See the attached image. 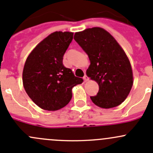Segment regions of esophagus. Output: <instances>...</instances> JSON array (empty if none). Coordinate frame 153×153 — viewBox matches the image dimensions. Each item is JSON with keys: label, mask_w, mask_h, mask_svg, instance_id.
<instances>
[{"label": "esophagus", "mask_w": 153, "mask_h": 153, "mask_svg": "<svg viewBox=\"0 0 153 153\" xmlns=\"http://www.w3.org/2000/svg\"><path fill=\"white\" fill-rule=\"evenodd\" d=\"M83 79L84 80V81H89V78H88L87 75H84V78H83Z\"/></svg>", "instance_id": "obj_1"}]
</instances>
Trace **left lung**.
Returning <instances> with one entry per match:
<instances>
[{"label": "left lung", "instance_id": "1", "mask_svg": "<svg viewBox=\"0 0 153 153\" xmlns=\"http://www.w3.org/2000/svg\"><path fill=\"white\" fill-rule=\"evenodd\" d=\"M74 39L89 56L90 65L86 75L99 86L97 95L90 97L92 102L105 109L120 105L133 84L132 67L124 51L107 31L100 27L76 32Z\"/></svg>", "mask_w": 153, "mask_h": 153}]
</instances>
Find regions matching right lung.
<instances>
[{
	"label": "right lung",
	"mask_w": 153,
	"mask_h": 153,
	"mask_svg": "<svg viewBox=\"0 0 153 153\" xmlns=\"http://www.w3.org/2000/svg\"><path fill=\"white\" fill-rule=\"evenodd\" d=\"M73 38L69 32H55L40 42L27 58L23 84L36 105L55 111L69 104L72 89L83 82L63 64V57Z\"/></svg>",
	"instance_id": "right-lung-1"
}]
</instances>
